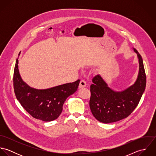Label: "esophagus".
Here are the masks:
<instances>
[{
  "mask_svg": "<svg viewBox=\"0 0 156 156\" xmlns=\"http://www.w3.org/2000/svg\"><path fill=\"white\" fill-rule=\"evenodd\" d=\"M87 86V82L85 80H82L80 82V84H79V88H83V87H85Z\"/></svg>",
  "mask_w": 156,
  "mask_h": 156,
  "instance_id": "obj_1",
  "label": "esophagus"
}]
</instances>
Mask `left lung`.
<instances>
[{
	"instance_id": "1",
	"label": "left lung",
	"mask_w": 156,
	"mask_h": 156,
	"mask_svg": "<svg viewBox=\"0 0 156 156\" xmlns=\"http://www.w3.org/2000/svg\"><path fill=\"white\" fill-rule=\"evenodd\" d=\"M137 54L139 69L137 78L133 85L122 91L110 88L100 74L93 77L90 87L89 107L93 116L103 123H111L129 116L136 108L146 87V74L143 60Z\"/></svg>"
}]
</instances>
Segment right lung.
I'll return each instance as SVG.
<instances>
[{
  "instance_id": "right-lung-1",
  "label": "right lung",
  "mask_w": 156,
  "mask_h": 156,
  "mask_svg": "<svg viewBox=\"0 0 156 156\" xmlns=\"http://www.w3.org/2000/svg\"><path fill=\"white\" fill-rule=\"evenodd\" d=\"M18 59L16 60L13 77L17 99L23 108L36 119L45 122L57 119L62 111L66 99L77 90L80 80L48 89L31 88L23 80L20 75Z\"/></svg>"
}]
</instances>
